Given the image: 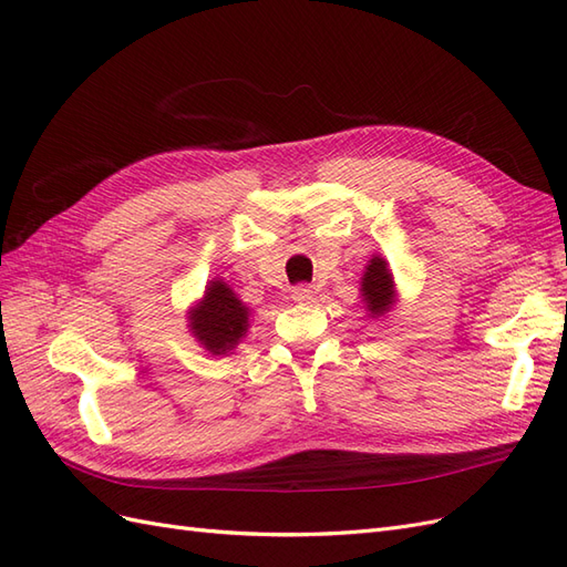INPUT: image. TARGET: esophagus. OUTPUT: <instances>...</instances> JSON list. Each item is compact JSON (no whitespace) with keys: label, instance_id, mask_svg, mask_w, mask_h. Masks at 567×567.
Instances as JSON below:
<instances>
[{"label":"esophagus","instance_id":"esophagus-1","mask_svg":"<svg viewBox=\"0 0 567 567\" xmlns=\"http://www.w3.org/2000/svg\"><path fill=\"white\" fill-rule=\"evenodd\" d=\"M290 293H293V300H296V302H310V300L315 298L312 286H307V284L293 286V290H290Z\"/></svg>","mask_w":567,"mask_h":567}]
</instances>
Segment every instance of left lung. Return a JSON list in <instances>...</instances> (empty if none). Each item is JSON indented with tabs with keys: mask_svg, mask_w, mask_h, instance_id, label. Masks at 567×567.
<instances>
[{
	"mask_svg": "<svg viewBox=\"0 0 567 567\" xmlns=\"http://www.w3.org/2000/svg\"><path fill=\"white\" fill-rule=\"evenodd\" d=\"M362 296L371 315H385L392 302V277L383 257H373L362 279Z\"/></svg>",
	"mask_w": 567,
	"mask_h": 567,
	"instance_id": "left-lung-1",
	"label": "left lung"
}]
</instances>
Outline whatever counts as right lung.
<instances>
[{
    "label": "right lung",
    "mask_w": 567,
    "mask_h": 567,
    "mask_svg": "<svg viewBox=\"0 0 567 567\" xmlns=\"http://www.w3.org/2000/svg\"><path fill=\"white\" fill-rule=\"evenodd\" d=\"M248 307L225 281H213L192 315V331L215 354L231 350L248 329Z\"/></svg>",
    "instance_id": "right-lung-1"
}]
</instances>
